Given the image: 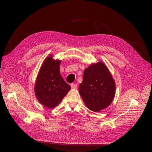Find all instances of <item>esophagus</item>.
<instances>
[{"instance_id":"1","label":"esophagus","mask_w":152,"mask_h":152,"mask_svg":"<svg viewBox=\"0 0 152 152\" xmlns=\"http://www.w3.org/2000/svg\"><path fill=\"white\" fill-rule=\"evenodd\" d=\"M71 86L72 89H76L77 88V84H71Z\"/></svg>"}]
</instances>
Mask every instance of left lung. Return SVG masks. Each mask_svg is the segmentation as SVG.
I'll use <instances>...</instances> for the list:
<instances>
[{
	"label": "left lung",
	"instance_id": "obj_1",
	"mask_svg": "<svg viewBox=\"0 0 152 152\" xmlns=\"http://www.w3.org/2000/svg\"><path fill=\"white\" fill-rule=\"evenodd\" d=\"M114 79L102 61L92 63L84 71L79 94L89 110L99 112L108 107L115 95Z\"/></svg>",
	"mask_w": 152,
	"mask_h": 152
}]
</instances>
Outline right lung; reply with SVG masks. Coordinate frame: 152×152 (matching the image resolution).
<instances>
[{
	"mask_svg": "<svg viewBox=\"0 0 152 152\" xmlns=\"http://www.w3.org/2000/svg\"><path fill=\"white\" fill-rule=\"evenodd\" d=\"M61 60L48 56L39 69L34 86L37 99L44 106L53 108L57 106L71 89L60 73Z\"/></svg>",
	"mask_w": 152,
	"mask_h": 152,
	"instance_id": "add662e5",
	"label": "right lung"
}]
</instances>
